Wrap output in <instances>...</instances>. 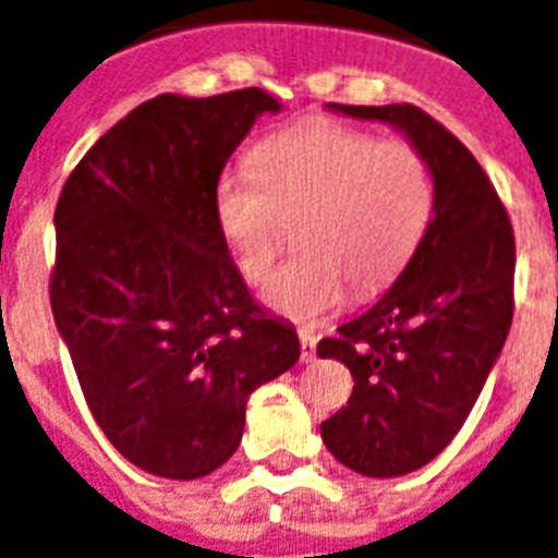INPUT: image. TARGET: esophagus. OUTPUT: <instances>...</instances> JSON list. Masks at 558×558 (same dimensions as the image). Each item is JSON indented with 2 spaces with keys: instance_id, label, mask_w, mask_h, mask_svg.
I'll use <instances>...</instances> for the list:
<instances>
[{
  "instance_id": "obj_1",
  "label": "esophagus",
  "mask_w": 558,
  "mask_h": 558,
  "mask_svg": "<svg viewBox=\"0 0 558 558\" xmlns=\"http://www.w3.org/2000/svg\"><path fill=\"white\" fill-rule=\"evenodd\" d=\"M300 342H302V363H311L316 356V333L300 328Z\"/></svg>"
}]
</instances>
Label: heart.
<instances>
[{"mask_svg": "<svg viewBox=\"0 0 558 558\" xmlns=\"http://www.w3.org/2000/svg\"><path fill=\"white\" fill-rule=\"evenodd\" d=\"M251 172H225L213 216L244 279L265 282L291 244L302 253L267 282L276 314L316 319L356 293L380 291L414 256L435 216V175L405 137L316 120L265 137Z\"/></svg>", "mask_w": 558, "mask_h": 558, "instance_id": "heart-1", "label": "heart"}]
</instances>
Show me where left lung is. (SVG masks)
I'll list each match as a JSON object with an SVG mask.
<instances>
[{
  "label": "left lung",
  "instance_id": "obj_1",
  "mask_svg": "<svg viewBox=\"0 0 558 558\" xmlns=\"http://www.w3.org/2000/svg\"><path fill=\"white\" fill-rule=\"evenodd\" d=\"M328 109L400 129L435 175V216L398 282L316 345L354 377L349 405L319 429L328 452L360 475L398 478L449 447L505 349L515 239L487 172L426 111Z\"/></svg>",
  "mask_w": 558,
  "mask_h": 558
}]
</instances>
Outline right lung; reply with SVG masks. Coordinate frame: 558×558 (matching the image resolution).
<instances>
[{"instance_id":"1","label":"right lung","mask_w":558,"mask_h":558,"mask_svg":"<svg viewBox=\"0 0 558 558\" xmlns=\"http://www.w3.org/2000/svg\"><path fill=\"white\" fill-rule=\"evenodd\" d=\"M262 88L158 95L80 160L53 209L51 311L102 435L149 475L204 478L242 444L247 398L300 360L253 302L213 216Z\"/></svg>"}]
</instances>
